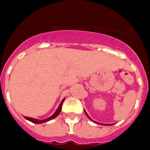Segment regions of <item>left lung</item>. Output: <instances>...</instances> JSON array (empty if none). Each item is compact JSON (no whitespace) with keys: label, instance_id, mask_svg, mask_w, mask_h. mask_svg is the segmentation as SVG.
Listing matches in <instances>:
<instances>
[{"label":"left lung","instance_id":"8db88e82","mask_svg":"<svg viewBox=\"0 0 150 150\" xmlns=\"http://www.w3.org/2000/svg\"><path fill=\"white\" fill-rule=\"evenodd\" d=\"M84 113H85V114H86V115H87V117H88V119H90V120H91V118H90V117H89V116L88 115H87V112H86V111H85V110H84ZM111 125V124H106V125H105V124H104V125Z\"/></svg>","mask_w":150,"mask_h":150}]
</instances>
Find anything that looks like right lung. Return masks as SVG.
<instances>
[{"label": "right lung", "instance_id": "1", "mask_svg": "<svg viewBox=\"0 0 150 150\" xmlns=\"http://www.w3.org/2000/svg\"><path fill=\"white\" fill-rule=\"evenodd\" d=\"M64 100H65V98H63V100L61 101V102H60V105H59L58 108L57 109V110L55 111L54 114H53V115L52 116V117H48V119H45V120H36V119H33V118H30V117H25V118L26 119V120H28L30 121V122H32L33 123H36V124H40V123H43V122H48V121L49 120H53V119H54L55 117H57V116L59 115V114L60 113V110H61V108H62V105H63V102H64Z\"/></svg>", "mask_w": 150, "mask_h": 150}]
</instances>
